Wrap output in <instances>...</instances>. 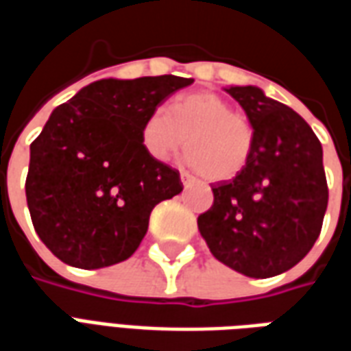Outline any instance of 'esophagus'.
Listing matches in <instances>:
<instances>
[{
    "label": "esophagus",
    "instance_id": "esophagus-1",
    "mask_svg": "<svg viewBox=\"0 0 351 351\" xmlns=\"http://www.w3.org/2000/svg\"><path fill=\"white\" fill-rule=\"evenodd\" d=\"M180 180H182L184 188H188V186H191V184L195 182V178L191 175H188V173H182V175H180Z\"/></svg>",
    "mask_w": 351,
    "mask_h": 351
}]
</instances>
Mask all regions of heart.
Returning a JSON list of instances; mask_svg holds the SVG:
<instances>
[{"mask_svg":"<svg viewBox=\"0 0 351 351\" xmlns=\"http://www.w3.org/2000/svg\"><path fill=\"white\" fill-rule=\"evenodd\" d=\"M189 141H185V137ZM141 143L156 161H167L186 143L188 163L210 182L241 175L254 150V128L220 95L197 92L173 103L171 114L156 108L141 125Z\"/></svg>","mask_w":351,"mask_h":351,"instance_id":"b5f03b06","label":"heart"}]
</instances>
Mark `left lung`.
Instances as JSON below:
<instances>
[{"instance_id": "1", "label": "left lung", "mask_w": 351, "mask_h": 351, "mask_svg": "<svg viewBox=\"0 0 351 351\" xmlns=\"http://www.w3.org/2000/svg\"><path fill=\"white\" fill-rule=\"evenodd\" d=\"M254 128L250 161L213 186V206L197 218L213 256L250 278L289 271L314 246L327 210L324 150L293 108L258 86H229Z\"/></svg>"}]
</instances>
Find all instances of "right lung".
I'll return each instance as SVG.
<instances>
[{
    "label": "right lung",
    "mask_w": 351,
    "mask_h": 351,
    "mask_svg": "<svg viewBox=\"0 0 351 351\" xmlns=\"http://www.w3.org/2000/svg\"><path fill=\"white\" fill-rule=\"evenodd\" d=\"M193 79H101L52 110L29 146L27 208L45 246L64 263H120L145 239L152 208L182 191L178 171L150 158L141 125Z\"/></svg>",
    "instance_id": "1"
}]
</instances>
